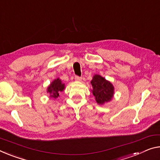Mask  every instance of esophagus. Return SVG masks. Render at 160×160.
Returning a JSON list of instances; mask_svg holds the SVG:
<instances>
[{
  "label": "esophagus",
  "instance_id": "esophagus-1",
  "mask_svg": "<svg viewBox=\"0 0 160 160\" xmlns=\"http://www.w3.org/2000/svg\"><path fill=\"white\" fill-rule=\"evenodd\" d=\"M75 80L76 81H81V80H82V78L79 77V76H75Z\"/></svg>",
  "mask_w": 160,
  "mask_h": 160
}]
</instances>
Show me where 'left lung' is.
Segmentation results:
<instances>
[{"mask_svg": "<svg viewBox=\"0 0 160 160\" xmlns=\"http://www.w3.org/2000/svg\"><path fill=\"white\" fill-rule=\"evenodd\" d=\"M92 94L96 102L99 105H103L112 100L114 95V86L100 75H95L91 80Z\"/></svg>", "mask_w": 160, "mask_h": 160, "instance_id": "8db88e82", "label": "left lung"}]
</instances>
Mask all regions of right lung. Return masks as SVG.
<instances>
[{"instance_id":"right-lung-1","label":"right lung","mask_w":160,"mask_h":160,"mask_svg":"<svg viewBox=\"0 0 160 160\" xmlns=\"http://www.w3.org/2000/svg\"><path fill=\"white\" fill-rule=\"evenodd\" d=\"M65 89V84H63L62 81L59 78L55 79L48 86L47 92L50 94V97L51 98L56 99L59 96V94Z\"/></svg>"}]
</instances>
